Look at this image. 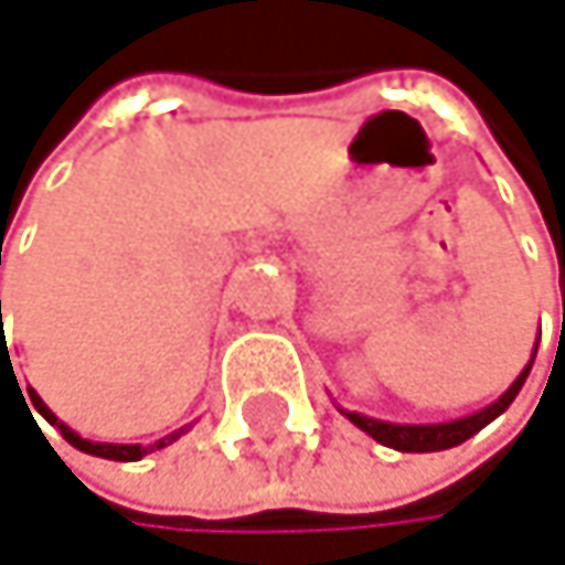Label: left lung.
<instances>
[{
	"label": "left lung",
	"mask_w": 565,
	"mask_h": 565,
	"mask_svg": "<svg viewBox=\"0 0 565 565\" xmlns=\"http://www.w3.org/2000/svg\"><path fill=\"white\" fill-rule=\"evenodd\" d=\"M533 358H536V351H533ZM530 369H533V361H530L526 369H522V375L509 385V392L499 402H492L489 408H482V412H476L469 418H459V422H441V425H388V422H375V418H365V415H358V412H344V415L361 431H369L375 441H382V446H388V449H398V452H438V449H452V446H462L466 438H472L479 428H486L492 418H499L512 405V398L519 395V388H522V382H526Z\"/></svg>",
	"instance_id": "obj_1"
}]
</instances>
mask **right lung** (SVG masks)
<instances>
[{"label":"right lung","instance_id":"1","mask_svg":"<svg viewBox=\"0 0 565 565\" xmlns=\"http://www.w3.org/2000/svg\"><path fill=\"white\" fill-rule=\"evenodd\" d=\"M2 308V305H0ZM0 328H2V311H0ZM29 398H32V405L39 408V415H43L50 425H60V431H63V438L70 441L73 449H79V452H86V456H99V459H113V462H137V459H143L147 452H153V449H163V446H170L173 438H180V431H173V435H167V438H160V441H153V446H106V441H86V438H79L73 428H66L63 422H56V415L43 405V398H39L35 392H29Z\"/></svg>","mask_w":565,"mask_h":565}]
</instances>
